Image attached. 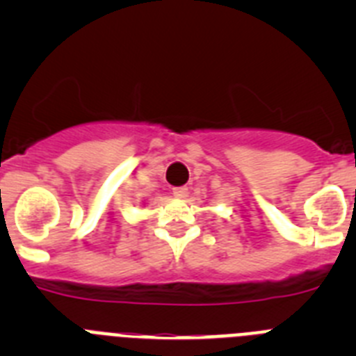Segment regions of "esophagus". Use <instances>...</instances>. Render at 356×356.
I'll return each instance as SVG.
<instances>
[{"instance_id": "34e87169", "label": "esophagus", "mask_w": 356, "mask_h": 356, "mask_svg": "<svg viewBox=\"0 0 356 356\" xmlns=\"http://www.w3.org/2000/svg\"><path fill=\"white\" fill-rule=\"evenodd\" d=\"M172 194L176 197H180V200H185L188 196V188L187 187H175L172 188Z\"/></svg>"}]
</instances>
